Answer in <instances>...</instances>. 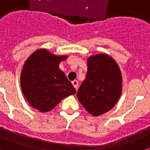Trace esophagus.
I'll return each mask as SVG.
<instances>
[{
    "label": "esophagus",
    "instance_id": "1",
    "mask_svg": "<svg viewBox=\"0 0 150 150\" xmlns=\"http://www.w3.org/2000/svg\"><path fill=\"white\" fill-rule=\"evenodd\" d=\"M71 83H72V85L74 86V87L75 88V89L77 90L78 89V86H79V83H78V81L77 80H74V81H72L71 82Z\"/></svg>",
    "mask_w": 150,
    "mask_h": 150
}]
</instances>
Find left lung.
Returning <instances> with one entry per match:
<instances>
[{
    "label": "left lung",
    "mask_w": 150,
    "mask_h": 150,
    "mask_svg": "<svg viewBox=\"0 0 150 150\" xmlns=\"http://www.w3.org/2000/svg\"><path fill=\"white\" fill-rule=\"evenodd\" d=\"M87 67L86 77L78 90L77 97L89 114L99 116L112 109L121 96V71L107 54L89 57Z\"/></svg>",
    "instance_id": "1"
}]
</instances>
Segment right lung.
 I'll return each mask as SVG.
<instances>
[{"instance_id": "right-lung-1", "label": "right lung", "mask_w": 150, "mask_h": 150, "mask_svg": "<svg viewBox=\"0 0 150 150\" xmlns=\"http://www.w3.org/2000/svg\"><path fill=\"white\" fill-rule=\"evenodd\" d=\"M66 56H57L47 50L35 51L25 61L21 74V86L32 107L40 112L53 110L63 99L76 90L59 64Z\"/></svg>"}]
</instances>
